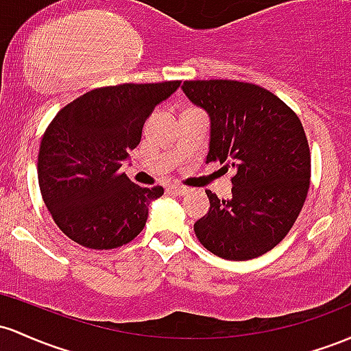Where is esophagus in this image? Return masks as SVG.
<instances>
[{
  "mask_svg": "<svg viewBox=\"0 0 351 351\" xmlns=\"http://www.w3.org/2000/svg\"><path fill=\"white\" fill-rule=\"evenodd\" d=\"M169 191L172 192V194H176V195H186V194H189V192H191V189L189 187H184V186H169Z\"/></svg>",
  "mask_w": 351,
  "mask_h": 351,
  "instance_id": "esophagus-1",
  "label": "esophagus"
}]
</instances>
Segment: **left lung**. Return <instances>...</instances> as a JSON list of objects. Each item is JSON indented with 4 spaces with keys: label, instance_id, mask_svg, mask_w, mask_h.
Here are the masks:
<instances>
[{
    "label": "left lung",
    "instance_id": "left-lung-1",
    "mask_svg": "<svg viewBox=\"0 0 351 351\" xmlns=\"http://www.w3.org/2000/svg\"><path fill=\"white\" fill-rule=\"evenodd\" d=\"M184 94L210 119L207 162L235 169L232 195L207 192L194 223L199 242L226 261L261 257L285 239L310 187V149L300 119L270 90L249 82L186 81Z\"/></svg>",
    "mask_w": 351,
    "mask_h": 351
}]
</instances>
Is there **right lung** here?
<instances>
[{
  "label": "right lung",
  "instance_id": "add662e5",
  "mask_svg": "<svg viewBox=\"0 0 351 351\" xmlns=\"http://www.w3.org/2000/svg\"><path fill=\"white\" fill-rule=\"evenodd\" d=\"M180 81L121 84L82 94L61 109L43 136L38 180L56 226L96 250L117 249L141 234L149 204L162 187L145 189L119 172L141 143L144 123Z\"/></svg>",
  "mask_w": 351,
  "mask_h": 351
}]
</instances>
